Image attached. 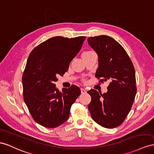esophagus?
<instances>
[{"instance_id": "34e87169", "label": "esophagus", "mask_w": 154, "mask_h": 154, "mask_svg": "<svg viewBox=\"0 0 154 154\" xmlns=\"http://www.w3.org/2000/svg\"><path fill=\"white\" fill-rule=\"evenodd\" d=\"M86 90L85 89H84V88H81V93H82V94H84V93H86Z\"/></svg>"}]
</instances>
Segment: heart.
Here are the masks:
<instances>
[{
  "mask_svg": "<svg viewBox=\"0 0 154 154\" xmlns=\"http://www.w3.org/2000/svg\"><path fill=\"white\" fill-rule=\"evenodd\" d=\"M93 52H93V51H86V52H85L83 53L82 56H84V55H89V54H90L93 53Z\"/></svg>",
  "mask_w": 154,
  "mask_h": 154,
  "instance_id": "heart-1",
  "label": "heart"
}]
</instances>
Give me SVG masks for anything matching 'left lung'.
<instances>
[{"label":"left lung","instance_id":"left-lung-1","mask_svg":"<svg viewBox=\"0 0 154 154\" xmlns=\"http://www.w3.org/2000/svg\"><path fill=\"white\" fill-rule=\"evenodd\" d=\"M88 43L98 56L95 76L99 82H110L107 92L87 91L91 97L88 106L94 122L106 128L120 126L130 111L137 93L134 66L126 51L107 35L89 37Z\"/></svg>","mask_w":154,"mask_h":154}]
</instances>
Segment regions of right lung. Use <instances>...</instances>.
<instances>
[{
  "label": "right lung",
  "mask_w": 154,
  "mask_h": 154,
  "mask_svg": "<svg viewBox=\"0 0 154 154\" xmlns=\"http://www.w3.org/2000/svg\"><path fill=\"white\" fill-rule=\"evenodd\" d=\"M86 37L56 36L40 43L30 54L22 77L23 99L32 118L45 128L60 126L69 117L70 107L81 93L72 85L61 92L54 83L67 71Z\"/></svg>",
  "instance_id": "1"
}]
</instances>
